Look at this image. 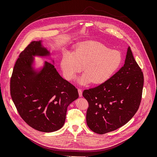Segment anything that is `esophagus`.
Listing matches in <instances>:
<instances>
[{
    "mask_svg": "<svg viewBox=\"0 0 157 157\" xmlns=\"http://www.w3.org/2000/svg\"><path fill=\"white\" fill-rule=\"evenodd\" d=\"M78 94H79V96L80 97H81L82 96V90H81V89H78Z\"/></svg>",
    "mask_w": 157,
    "mask_h": 157,
    "instance_id": "obj_1",
    "label": "esophagus"
}]
</instances>
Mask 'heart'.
I'll use <instances>...</instances> for the list:
<instances>
[{
    "label": "heart",
    "instance_id": "1",
    "mask_svg": "<svg viewBox=\"0 0 157 157\" xmlns=\"http://www.w3.org/2000/svg\"><path fill=\"white\" fill-rule=\"evenodd\" d=\"M122 56L117 51L97 42H87L78 45L74 53L63 55L60 67L65 78L71 81L82 71L85 74L79 81L86 85L92 81L100 84L108 81L122 63Z\"/></svg>",
    "mask_w": 157,
    "mask_h": 157
}]
</instances>
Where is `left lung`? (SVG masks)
<instances>
[{
  "label": "left lung",
  "mask_w": 157,
  "mask_h": 157,
  "mask_svg": "<svg viewBox=\"0 0 157 157\" xmlns=\"http://www.w3.org/2000/svg\"><path fill=\"white\" fill-rule=\"evenodd\" d=\"M144 80L129 47L125 64L117 72L106 82L83 92L89 104L86 119L90 129L104 134L127 124L141 104Z\"/></svg>",
  "instance_id": "1"
}]
</instances>
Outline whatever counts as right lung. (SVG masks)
<instances>
[{
    "label": "right lung",
    "mask_w": 157,
    "mask_h": 157,
    "mask_svg": "<svg viewBox=\"0 0 157 157\" xmlns=\"http://www.w3.org/2000/svg\"><path fill=\"white\" fill-rule=\"evenodd\" d=\"M48 53L40 41L31 42L20 53L10 82V95L21 117L44 132L63 127L68 105L79 97L75 86L62 78L51 62L46 61L39 74L33 71L32 56Z\"/></svg>",
    "instance_id": "obj_1"
}]
</instances>
